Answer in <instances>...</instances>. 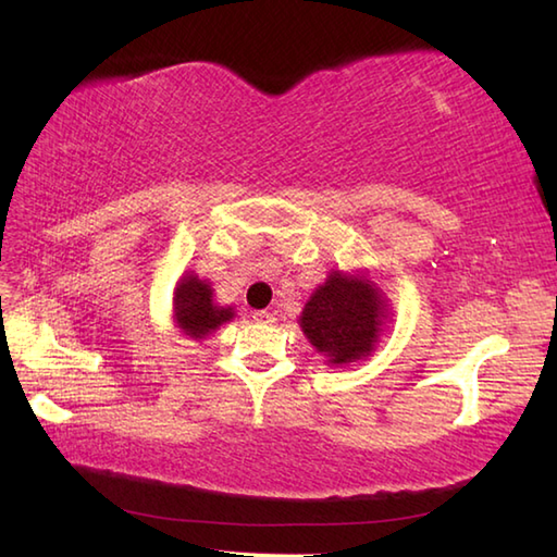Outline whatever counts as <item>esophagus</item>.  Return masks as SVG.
<instances>
[{
  "mask_svg": "<svg viewBox=\"0 0 557 557\" xmlns=\"http://www.w3.org/2000/svg\"><path fill=\"white\" fill-rule=\"evenodd\" d=\"M253 321L256 323H263V325H270V323H275V315H272L270 311H256L253 313Z\"/></svg>",
  "mask_w": 557,
  "mask_h": 557,
  "instance_id": "esophagus-1",
  "label": "esophagus"
}]
</instances>
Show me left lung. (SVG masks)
I'll list each match as a JSON object with an SVG mask.
<instances>
[{"label":"left lung","mask_w":557,"mask_h":557,"mask_svg":"<svg viewBox=\"0 0 557 557\" xmlns=\"http://www.w3.org/2000/svg\"><path fill=\"white\" fill-rule=\"evenodd\" d=\"M387 321V301L359 272L333 270L301 311V330L327 363L369 357Z\"/></svg>","instance_id":"8db88e82"}]
</instances>
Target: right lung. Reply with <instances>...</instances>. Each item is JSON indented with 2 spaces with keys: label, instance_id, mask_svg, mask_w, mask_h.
Returning a JSON list of instances; mask_svg holds the SVG:
<instances>
[{
  "label": "right lung",
  "instance_id": "1",
  "mask_svg": "<svg viewBox=\"0 0 557 557\" xmlns=\"http://www.w3.org/2000/svg\"><path fill=\"white\" fill-rule=\"evenodd\" d=\"M234 318L232 306H218L212 301L210 282L198 280L186 272L174 289V323L180 333L194 339H203Z\"/></svg>",
  "mask_w": 557,
  "mask_h": 557
}]
</instances>
